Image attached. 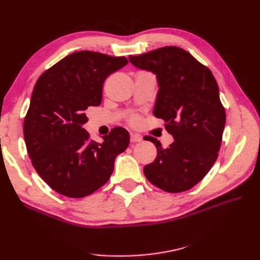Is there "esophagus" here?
Masks as SVG:
<instances>
[{
	"label": "esophagus",
	"mask_w": 260,
	"mask_h": 260,
	"mask_svg": "<svg viewBox=\"0 0 260 260\" xmlns=\"http://www.w3.org/2000/svg\"><path fill=\"white\" fill-rule=\"evenodd\" d=\"M143 139H142V137L141 136H139V135H137V133H131L130 135V141L132 143H136V142H141V141H142Z\"/></svg>",
	"instance_id": "obj_1"
}]
</instances>
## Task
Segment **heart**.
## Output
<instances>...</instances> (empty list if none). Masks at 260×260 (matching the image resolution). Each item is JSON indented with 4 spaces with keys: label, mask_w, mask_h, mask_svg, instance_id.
<instances>
[{
    "label": "heart",
    "mask_w": 260,
    "mask_h": 260,
    "mask_svg": "<svg viewBox=\"0 0 260 260\" xmlns=\"http://www.w3.org/2000/svg\"><path fill=\"white\" fill-rule=\"evenodd\" d=\"M130 121H131V123H138L139 122V118L137 116H132L130 118Z\"/></svg>",
    "instance_id": "obj_1"
}]
</instances>
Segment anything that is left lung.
<instances>
[{
	"mask_svg": "<svg viewBox=\"0 0 260 260\" xmlns=\"http://www.w3.org/2000/svg\"><path fill=\"white\" fill-rule=\"evenodd\" d=\"M129 60L139 69L156 75L158 83L153 114L161 118L175 141L157 148V157L144 167L149 182L169 193L198 184L215 164L221 145L225 111L210 70L178 46H164Z\"/></svg>",
	"mask_w": 260,
	"mask_h": 260,
	"instance_id": "1",
	"label": "left lung"
}]
</instances>
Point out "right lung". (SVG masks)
I'll return each mask as SVG.
<instances>
[{
  "mask_svg": "<svg viewBox=\"0 0 260 260\" xmlns=\"http://www.w3.org/2000/svg\"><path fill=\"white\" fill-rule=\"evenodd\" d=\"M128 64L79 51L60 59L39 78L23 121V137L35 169L54 191L80 199L104 185L114 162L129 145V132L116 127L98 143L82 128L85 109L99 106L106 78Z\"/></svg>",
  "mask_w": 260,
  "mask_h": 260,
  "instance_id": "add662e5",
  "label": "right lung"
}]
</instances>
